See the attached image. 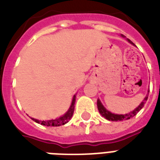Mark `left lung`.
Segmentation results:
<instances>
[{
  "label": "left lung",
  "instance_id": "left-lung-1",
  "mask_svg": "<svg viewBox=\"0 0 160 160\" xmlns=\"http://www.w3.org/2000/svg\"><path fill=\"white\" fill-rule=\"evenodd\" d=\"M127 40H128V41H129V43H131L134 45V43H133L129 39H127ZM147 100H148V95H146V97L144 98V100H143V102H142L139 106L137 107L136 109H134L133 111H131L130 113H129V114H115L111 113V112L108 111L105 107L103 106V105L101 104V102H100V100H99V99H98L97 100V107L98 109H99V111H100V114H101L104 118L108 119V120H111V121H122V120H126V119H130L132 117H134V115H136L137 113L144 107V104H145Z\"/></svg>",
  "mask_w": 160,
  "mask_h": 160
}]
</instances>
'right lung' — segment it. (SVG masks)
Listing matches in <instances>:
<instances>
[{
    "instance_id": "add662e5",
    "label": "right lung",
    "mask_w": 160,
    "mask_h": 160,
    "mask_svg": "<svg viewBox=\"0 0 160 160\" xmlns=\"http://www.w3.org/2000/svg\"><path fill=\"white\" fill-rule=\"evenodd\" d=\"M75 98H76V95H74L73 97L72 103H71V105H70V109L66 113H65L63 116L58 118V119H51V120H46V121H41V120H38V119H33L34 121L38 123V124H41L42 125H46V126H60V125H63V124H66L73 115V113H74V110H75Z\"/></svg>"
}]
</instances>
